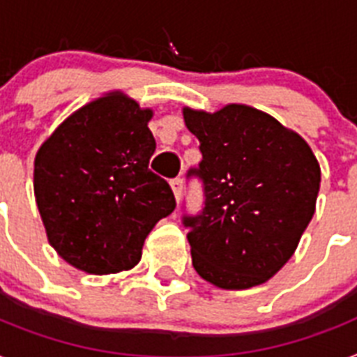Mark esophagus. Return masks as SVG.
I'll use <instances>...</instances> for the list:
<instances>
[{
    "label": "esophagus",
    "instance_id": "1",
    "mask_svg": "<svg viewBox=\"0 0 357 357\" xmlns=\"http://www.w3.org/2000/svg\"><path fill=\"white\" fill-rule=\"evenodd\" d=\"M170 187H172V192L174 196H176V199L179 202V198H181V190H183V181L179 178L172 179V181H170Z\"/></svg>",
    "mask_w": 357,
    "mask_h": 357
}]
</instances>
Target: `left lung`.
<instances>
[{"instance_id": "obj_1", "label": "left lung", "mask_w": 357, "mask_h": 357, "mask_svg": "<svg viewBox=\"0 0 357 357\" xmlns=\"http://www.w3.org/2000/svg\"><path fill=\"white\" fill-rule=\"evenodd\" d=\"M183 117L204 155L187 174L204 183V208L183 214L194 269L218 288L259 286L291 259L314 216L319 163L299 133L245 104Z\"/></svg>"}]
</instances>
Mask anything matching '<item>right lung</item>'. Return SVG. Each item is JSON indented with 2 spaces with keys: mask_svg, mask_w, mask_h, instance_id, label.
Masks as SVG:
<instances>
[{
  "mask_svg": "<svg viewBox=\"0 0 357 357\" xmlns=\"http://www.w3.org/2000/svg\"><path fill=\"white\" fill-rule=\"evenodd\" d=\"M152 109L112 91L69 115L34 159V196L49 244L86 273L132 269L144 238L176 208L149 169Z\"/></svg>",
  "mask_w": 357,
  "mask_h": 357,
  "instance_id": "add662e5",
  "label": "right lung"
}]
</instances>
